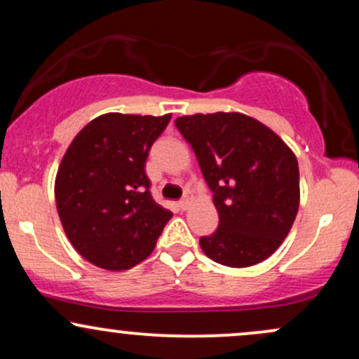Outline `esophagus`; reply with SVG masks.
<instances>
[{"mask_svg": "<svg viewBox=\"0 0 359 359\" xmlns=\"http://www.w3.org/2000/svg\"><path fill=\"white\" fill-rule=\"evenodd\" d=\"M179 209L180 211H185V209H189V205H191V197H184V199L179 201Z\"/></svg>", "mask_w": 359, "mask_h": 359, "instance_id": "34e87169", "label": "esophagus"}]
</instances>
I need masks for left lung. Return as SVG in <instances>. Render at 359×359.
<instances>
[{
	"instance_id": "obj_1",
	"label": "left lung",
	"mask_w": 359,
	"mask_h": 359,
	"mask_svg": "<svg viewBox=\"0 0 359 359\" xmlns=\"http://www.w3.org/2000/svg\"><path fill=\"white\" fill-rule=\"evenodd\" d=\"M212 191L219 226L199 240L212 262L243 269L282 245L299 211V163L277 133L241 113L175 119Z\"/></svg>"
}]
</instances>
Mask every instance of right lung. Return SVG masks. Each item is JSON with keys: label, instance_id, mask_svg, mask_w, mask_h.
I'll list each match as a JSON object with an SVG mask.
<instances>
[{"label": "right lung", "instance_id": "1", "mask_svg": "<svg viewBox=\"0 0 359 359\" xmlns=\"http://www.w3.org/2000/svg\"><path fill=\"white\" fill-rule=\"evenodd\" d=\"M172 114L108 113L72 140L55 177L64 231L81 257L121 271L150 257L172 217L156 204L145 174L148 151Z\"/></svg>", "mask_w": 359, "mask_h": 359}]
</instances>
